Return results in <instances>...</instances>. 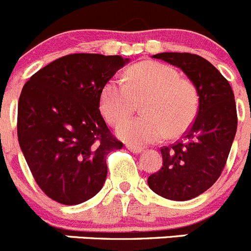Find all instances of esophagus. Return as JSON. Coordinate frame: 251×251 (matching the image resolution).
Instances as JSON below:
<instances>
[{"label": "esophagus", "mask_w": 251, "mask_h": 251, "mask_svg": "<svg viewBox=\"0 0 251 251\" xmlns=\"http://www.w3.org/2000/svg\"><path fill=\"white\" fill-rule=\"evenodd\" d=\"M127 149H128V151H132V153H134V154H139V153H142V151H143V148H141V147H137V146H132V144H128Z\"/></svg>", "instance_id": "1"}]
</instances>
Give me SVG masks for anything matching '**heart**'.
Returning a JSON list of instances; mask_svg holds the SVG:
<instances>
[{
	"label": "heart",
	"mask_w": 251,
	"mask_h": 251,
	"mask_svg": "<svg viewBox=\"0 0 251 251\" xmlns=\"http://www.w3.org/2000/svg\"><path fill=\"white\" fill-rule=\"evenodd\" d=\"M124 82L112 78L102 87L100 108L110 126L131 114L135 100L144 98L143 116L124 122L118 135L130 144L159 142L168 133L178 137L195 119L199 94L193 82L180 78L176 68L159 62L137 63L124 73Z\"/></svg>",
	"instance_id": "obj_1"
}]
</instances>
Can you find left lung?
<instances>
[{
    "instance_id": "obj_1",
    "label": "left lung",
    "mask_w": 251,
    "mask_h": 251,
    "mask_svg": "<svg viewBox=\"0 0 251 251\" xmlns=\"http://www.w3.org/2000/svg\"><path fill=\"white\" fill-rule=\"evenodd\" d=\"M153 58L180 68L197 87L199 109L184 139L160 149L163 165L148 178L154 193L171 201H189L218 180L230 151L238 116L230 84L209 61L192 53L164 52Z\"/></svg>"
}]
</instances>
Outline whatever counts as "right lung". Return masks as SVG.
Returning <instances> with one entry per match:
<instances>
[{
    "mask_svg": "<svg viewBox=\"0 0 251 251\" xmlns=\"http://www.w3.org/2000/svg\"><path fill=\"white\" fill-rule=\"evenodd\" d=\"M129 59L75 53L34 73L21 92L17 135L34 180L64 205L88 201L102 189L107 158L123 143L100 110L102 87Z\"/></svg>",
    "mask_w": 251,
    "mask_h": 251,
    "instance_id": "right-lung-1",
    "label": "right lung"
}]
</instances>
